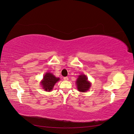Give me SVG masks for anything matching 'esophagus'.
<instances>
[{
	"label": "esophagus",
	"instance_id": "1",
	"mask_svg": "<svg viewBox=\"0 0 134 134\" xmlns=\"http://www.w3.org/2000/svg\"><path fill=\"white\" fill-rule=\"evenodd\" d=\"M64 80H69L68 77H67V76L64 77Z\"/></svg>",
	"mask_w": 134,
	"mask_h": 134
}]
</instances>
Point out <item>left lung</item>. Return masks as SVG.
I'll return each instance as SVG.
<instances>
[{"label": "left lung", "instance_id": "8db88e82", "mask_svg": "<svg viewBox=\"0 0 134 134\" xmlns=\"http://www.w3.org/2000/svg\"><path fill=\"white\" fill-rule=\"evenodd\" d=\"M77 88L79 92H85L90 90L91 83L88 80V78L85 75H80L76 80Z\"/></svg>", "mask_w": 134, "mask_h": 134}]
</instances>
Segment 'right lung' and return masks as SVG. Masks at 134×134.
<instances>
[{
    "mask_svg": "<svg viewBox=\"0 0 134 134\" xmlns=\"http://www.w3.org/2000/svg\"><path fill=\"white\" fill-rule=\"evenodd\" d=\"M59 78H56L51 72H46L43 76L41 84L44 91L50 92L53 89L55 83L59 81Z\"/></svg>",
    "mask_w": 134,
    "mask_h": 134,
    "instance_id": "obj_1",
    "label": "right lung"
}]
</instances>
